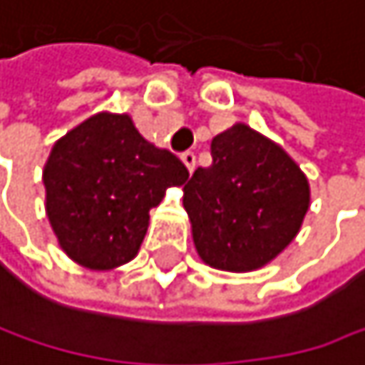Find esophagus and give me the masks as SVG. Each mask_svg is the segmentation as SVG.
Masks as SVG:
<instances>
[{
    "label": "esophagus",
    "instance_id": "esophagus-1",
    "mask_svg": "<svg viewBox=\"0 0 365 365\" xmlns=\"http://www.w3.org/2000/svg\"><path fill=\"white\" fill-rule=\"evenodd\" d=\"M181 162H184V164L188 166V170L192 173L195 166H197V155H195V151H184V153H181Z\"/></svg>",
    "mask_w": 365,
    "mask_h": 365
}]
</instances>
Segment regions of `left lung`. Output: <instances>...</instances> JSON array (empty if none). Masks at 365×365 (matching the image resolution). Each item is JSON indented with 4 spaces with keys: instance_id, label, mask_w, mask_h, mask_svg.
I'll return each instance as SVG.
<instances>
[{
    "instance_id": "obj_1",
    "label": "left lung",
    "mask_w": 365,
    "mask_h": 365,
    "mask_svg": "<svg viewBox=\"0 0 365 365\" xmlns=\"http://www.w3.org/2000/svg\"><path fill=\"white\" fill-rule=\"evenodd\" d=\"M184 207L207 265L252 272L293 242L310 207V188L282 147L237 123L212 140V164L192 173Z\"/></svg>"
}]
</instances>
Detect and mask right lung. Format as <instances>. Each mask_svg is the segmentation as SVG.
<instances>
[{"label": "right lung", "instance_id": "right-lung-1", "mask_svg": "<svg viewBox=\"0 0 365 365\" xmlns=\"http://www.w3.org/2000/svg\"><path fill=\"white\" fill-rule=\"evenodd\" d=\"M188 168L147 143L128 115L100 113L59 138L44 166L46 216L63 252L91 269L132 261L168 186Z\"/></svg>", "mask_w": 365, "mask_h": 365}]
</instances>
